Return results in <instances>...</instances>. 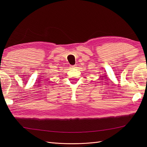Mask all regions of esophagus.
I'll return each mask as SVG.
<instances>
[{
    "label": "esophagus",
    "instance_id": "esophagus-1",
    "mask_svg": "<svg viewBox=\"0 0 147 147\" xmlns=\"http://www.w3.org/2000/svg\"><path fill=\"white\" fill-rule=\"evenodd\" d=\"M76 65H70V68L71 69H74L75 67H76Z\"/></svg>",
    "mask_w": 147,
    "mask_h": 147
}]
</instances>
